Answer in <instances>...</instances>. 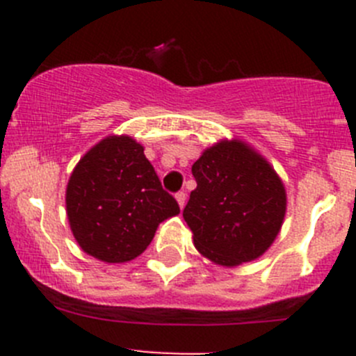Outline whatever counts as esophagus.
Instances as JSON below:
<instances>
[{"instance_id":"esophagus-1","label":"esophagus","mask_w":356,"mask_h":356,"mask_svg":"<svg viewBox=\"0 0 356 356\" xmlns=\"http://www.w3.org/2000/svg\"><path fill=\"white\" fill-rule=\"evenodd\" d=\"M175 200H177L179 207L184 208V204H186V193L184 191H179L177 195H175Z\"/></svg>"}]
</instances>
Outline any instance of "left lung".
I'll return each mask as SVG.
<instances>
[{
    "instance_id": "1",
    "label": "left lung",
    "mask_w": 356,
    "mask_h": 356,
    "mask_svg": "<svg viewBox=\"0 0 356 356\" xmlns=\"http://www.w3.org/2000/svg\"><path fill=\"white\" fill-rule=\"evenodd\" d=\"M196 189L184 208L195 248L220 267L260 258L277 238L288 207L284 182L241 139H222L193 165Z\"/></svg>"
}]
</instances>
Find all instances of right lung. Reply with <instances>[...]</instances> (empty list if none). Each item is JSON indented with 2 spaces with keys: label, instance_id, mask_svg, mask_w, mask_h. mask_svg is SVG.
<instances>
[{
  "label": "right lung",
  "instance_id": "1",
  "mask_svg": "<svg viewBox=\"0 0 356 356\" xmlns=\"http://www.w3.org/2000/svg\"><path fill=\"white\" fill-rule=\"evenodd\" d=\"M65 204L77 245L106 264L134 260L158 225L181 211L161 188L143 145L124 134L102 139L79 160Z\"/></svg>",
  "mask_w": 356,
  "mask_h": 356
}]
</instances>
